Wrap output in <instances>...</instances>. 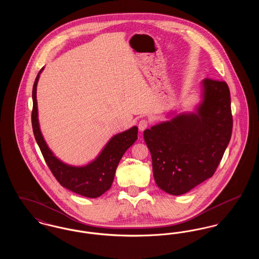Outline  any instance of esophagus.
<instances>
[{
    "label": "esophagus",
    "mask_w": 259,
    "mask_h": 259,
    "mask_svg": "<svg viewBox=\"0 0 259 259\" xmlns=\"http://www.w3.org/2000/svg\"><path fill=\"white\" fill-rule=\"evenodd\" d=\"M148 120H146V119H142V120H140V122L138 124V127H139V130L141 131V132H143V131H145L147 128H148Z\"/></svg>",
    "instance_id": "obj_1"
}]
</instances>
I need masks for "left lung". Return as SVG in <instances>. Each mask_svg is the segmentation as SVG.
Here are the masks:
<instances>
[{
	"label": "left lung",
	"mask_w": 259,
	"mask_h": 259,
	"mask_svg": "<svg viewBox=\"0 0 259 259\" xmlns=\"http://www.w3.org/2000/svg\"><path fill=\"white\" fill-rule=\"evenodd\" d=\"M200 85L194 111L170 112L171 119L144 132L155 183L172 195L185 194L212 177L232 134L228 85L209 78Z\"/></svg>",
	"instance_id": "left-lung-1"
}]
</instances>
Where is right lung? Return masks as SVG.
I'll list each match as a JSON object with an SVG mask.
<instances>
[{
  "mask_svg": "<svg viewBox=\"0 0 259 259\" xmlns=\"http://www.w3.org/2000/svg\"><path fill=\"white\" fill-rule=\"evenodd\" d=\"M45 67L38 72L33 87L32 126L37 146L44 158L59 184L72 192L87 198H97L111 188L117 165L125 151L138 139V127L112 136L95 159L87 165L74 166L63 162L55 156L41 134L37 113V87L39 75Z\"/></svg>",
  "mask_w": 259,
  "mask_h": 259,
  "instance_id": "right-lung-1",
  "label": "right lung"
}]
</instances>
